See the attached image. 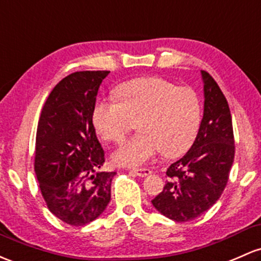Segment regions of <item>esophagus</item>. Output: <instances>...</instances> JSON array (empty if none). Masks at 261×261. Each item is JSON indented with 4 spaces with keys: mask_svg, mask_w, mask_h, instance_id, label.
Returning <instances> with one entry per match:
<instances>
[{
    "mask_svg": "<svg viewBox=\"0 0 261 261\" xmlns=\"http://www.w3.org/2000/svg\"><path fill=\"white\" fill-rule=\"evenodd\" d=\"M131 172L135 173L136 176H139V177H146V176H148V174H151V171L148 170V168H133V170H131Z\"/></svg>",
    "mask_w": 261,
    "mask_h": 261,
    "instance_id": "esophagus-1",
    "label": "esophagus"
}]
</instances>
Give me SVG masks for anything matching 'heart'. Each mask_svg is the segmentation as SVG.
I'll return each instance as SVG.
<instances>
[{"instance_id": "b5f03b06", "label": "heart", "mask_w": 261, "mask_h": 261, "mask_svg": "<svg viewBox=\"0 0 261 261\" xmlns=\"http://www.w3.org/2000/svg\"><path fill=\"white\" fill-rule=\"evenodd\" d=\"M115 99L95 102L91 120L96 133L109 142H121L139 121L141 133L113 153L120 166L139 167L163 151L167 157L185 153L196 140L202 121V104L192 88L178 87L160 76L122 83Z\"/></svg>"}]
</instances>
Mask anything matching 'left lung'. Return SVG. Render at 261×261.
I'll list each match as a JSON object with an SVG mask.
<instances>
[{
	"instance_id": "left-lung-1",
	"label": "left lung",
	"mask_w": 261,
	"mask_h": 261,
	"mask_svg": "<svg viewBox=\"0 0 261 261\" xmlns=\"http://www.w3.org/2000/svg\"><path fill=\"white\" fill-rule=\"evenodd\" d=\"M200 75L204 108L199 131L188 152L167 168L168 181L151 200L160 213L179 223L202 216L219 199L236 153L227 99L207 71Z\"/></svg>"
}]
</instances>
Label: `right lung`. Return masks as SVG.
Returning <instances> with one entry per match:
<instances>
[{
    "instance_id": "add662e5",
    "label": "right lung",
    "mask_w": 261,
    "mask_h": 261,
    "mask_svg": "<svg viewBox=\"0 0 261 261\" xmlns=\"http://www.w3.org/2000/svg\"><path fill=\"white\" fill-rule=\"evenodd\" d=\"M110 71H75L54 87L42 109L34 171L42 196L57 218L80 227L95 220L111 198L115 172L100 171L104 151L91 113Z\"/></svg>"
}]
</instances>
